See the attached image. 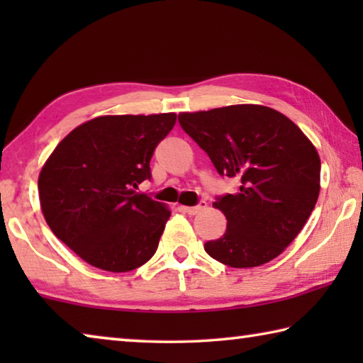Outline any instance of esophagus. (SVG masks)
<instances>
[{"instance_id":"1","label":"esophagus","mask_w":363,"mask_h":363,"mask_svg":"<svg viewBox=\"0 0 363 363\" xmlns=\"http://www.w3.org/2000/svg\"><path fill=\"white\" fill-rule=\"evenodd\" d=\"M205 208H206V201L200 200L195 206H186L184 210H186V213H189V214H199L200 211H203Z\"/></svg>"}]
</instances>
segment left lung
<instances>
[{
    "label": "left lung",
    "instance_id": "1",
    "mask_svg": "<svg viewBox=\"0 0 363 363\" xmlns=\"http://www.w3.org/2000/svg\"><path fill=\"white\" fill-rule=\"evenodd\" d=\"M179 125L203 149L220 176L240 181L216 196L225 233L205 251L225 266H262L303 229L320 192V158L284 113L264 106H229L181 113Z\"/></svg>",
    "mask_w": 363,
    "mask_h": 363
}]
</instances>
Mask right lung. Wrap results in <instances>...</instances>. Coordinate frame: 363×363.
Masks as SVG:
<instances>
[{
  "instance_id": "add662e5",
  "label": "right lung",
  "mask_w": 363,
  "mask_h": 363,
  "mask_svg": "<svg viewBox=\"0 0 363 363\" xmlns=\"http://www.w3.org/2000/svg\"><path fill=\"white\" fill-rule=\"evenodd\" d=\"M174 113L110 115L75 128L43 167V214L59 240L97 269L130 272L155 255L171 211L147 194L153 150Z\"/></svg>"
}]
</instances>
